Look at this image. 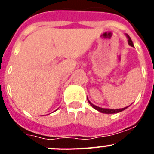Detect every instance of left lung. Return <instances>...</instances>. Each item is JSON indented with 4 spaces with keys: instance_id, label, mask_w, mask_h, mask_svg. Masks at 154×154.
Instances as JSON below:
<instances>
[{
    "instance_id": "left-lung-1",
    "label": "left lung",
    "mask_w": 154,
    "mask_h": 154,
    "mask_svg": "<svg viewBox=\"0 0 154 154\" xmlns=\"http://www.w3.org/2000/svg\"><path fill=\"white\" fill-rule=\"evenodd\" d=\"M126 37L127 38H128V43H129V45H130V46H134V44H133V42H132L131 38L129 37V36L128 34H126ZM88 101H89V103L91 105V106L94 109H97V111H99V112H103V113H107V114H112V113H117V112H122V111H123V110H125V109H127V108L129 107V106H127V107L125 108H122V109H104V108H101V107H98V106H96V105H94V104H92L90 101L88 100Z\"/></svg>"
}]
</instances>
